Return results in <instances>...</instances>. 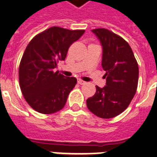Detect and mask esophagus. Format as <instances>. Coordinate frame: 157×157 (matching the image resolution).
<instances>
[{
	"label": "esophagus",
	"instance_id": "obj_1",
	"mask_svg": "<svg viewBox=\"0 0 157 157\" xmlns=\"http://www.w3.org/2000/svg\"><path fill=\"white\" fill-rule=\"evenodd\" d=\"M78 83L79 85H85L86 82L84 81H82V80H81V79H78Z\"/></svg>",
	"mask_w": 157,
	"mask_h": 157
}]
</instances>
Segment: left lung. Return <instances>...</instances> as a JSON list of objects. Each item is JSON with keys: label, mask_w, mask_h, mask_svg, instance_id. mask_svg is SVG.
<instances>
[{"label": "left lung", "mask_w": 157, "mask_h": 157, "mask_svg": "<svg viewBox=\"0 0 157 157\" xmlns=\"http://www.w3.org/2000/svg\"><path fill=\"white\" fill-rule=\"evenodd\" d=\"M102 46L101 65L105 71L106 86H96V93L86 100L87 108L103 119L120 115L135 94L138 82V65L128 43L113 32L94 29Z\"/></svg>", "instance_id": "obj_1"}]
</instances>
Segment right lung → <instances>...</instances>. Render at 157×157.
Wrapping results in <instances>:
<instances>
[{
    "mask_svg": "<svg viewBox=\"0 0 157 157\" xmlns=\"http://www.w3.org/2000/svg\"><path fill=\"white\" fill-rule=\"evenodd\" d=\"M84 32L52 27L30 41L19 64V79L22 94L32 109L52 114L64 107L77 79L65 77L54 69L57 62L64 60L70 45Z\"/></svg>",
    "mask_w": 157,
    "mask_h": 157,
    "instance_id": "right-lung-1",
    "label": "right lung"
}]
</instances>
